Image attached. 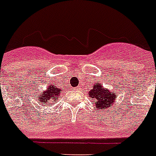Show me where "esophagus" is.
<instances>
[{
	"label": "esophagus",
	"instance_id": "34e87169",
	"mask_svg": "<svg viewBox=\"0 0 156 156\" xmlns=\"http://www.w3.org/2000/svg\"><path fill=\"white\" fill-rule=\"evenodd\" d=\"M74 89H76V90H78V89H80V87H78V88H75Z\"/></svg>",
	"mask_w": 156,
	"mask_h": 156
}]
</instances>
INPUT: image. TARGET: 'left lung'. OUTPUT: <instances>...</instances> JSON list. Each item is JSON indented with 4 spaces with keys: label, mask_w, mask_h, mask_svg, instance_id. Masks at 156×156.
Returning <instances> with one entry per match:
<instances>
[{
    "label": "left lung",
    "mask_w": 156,
    "mask_h": 156,
    "mask_svg": "<svg viewBox=\"0 0 156 156\" xmlns=\"http://www.w3.org/2000/svg\"><path fill=\"white\" fill-rule=\"evenodd\" d=\"M89 97L96 101L95 106L98 110H105L115 104V92L113 93L109 89L104 88L103 84L96 83L93 85V89L89 92Z\"/></svg>",
    "instance_id": "left-lung-1"
}]
</instances>
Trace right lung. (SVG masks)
I'll return each mask as SVG.
<instances>
[{"label": "right lung", "instance_id": "obj_1", "mask_svg": "<svg viewBox=\"0 0 156 156\" xmlns=\"http://www.w3.org/2000/svg\"><path fill=\"white\" fill-rule=\"evenodd\" d=\"M61 93H63V90L61 89H59L57 86H55L54 84H51L47 89L42 90L41 93L36 94L37 96L36 98L37 99L38 104L49 105L50 102L58 101L59 95L61 94Z\"/></svg>", "mask_w": 156, "mask_h": 156}]
</instances>
